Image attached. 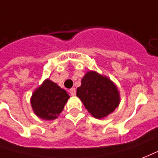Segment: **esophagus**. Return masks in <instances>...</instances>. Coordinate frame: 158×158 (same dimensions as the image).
I'll list each match as a JSON object with an SVG mask.
<instances>
[{
    "label": "esophagus",
    "instance_id": "obj_1",
    "mask_svg": "<svg viewBox=\"0 0 158 158\" xmlns=\"http://www.w3.org/2000/svg\"><path fill=\"white\" fill-rule=\"evenodd\" d=\"M76 89L75 88H71V89H70V94H71V96H75L76 95Z\"/></svg>",
    "mask_w": 158,
    "mask_h": 158
}]
</instances>
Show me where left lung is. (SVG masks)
Returning <instances> with one entry per match:
<instances>
[{"label":"left lung","instance_id":"obj_1","mask_svg":"<svg viewBox=\"0 0 158 158\" xmlns=\"http://www.w3.org/2000/svg\"><path fill=\"white\" fill-rule=\"evenodd\" d=\"M77 96L85 108L97 118H102L114 111L120 98L116 85L107 77L96 71H88L77 87Z\"/></svg>","mask_w":158,"mask_h":158}]
</instances>
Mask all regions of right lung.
I'll return each instance as SVG.
<instances>
[{"label":"right lung","instance_id":"add662e5","mask_svg":"<svg viewBox=\"0 0 158 158\" xmlns=\"http://www.w3.org/2000/svg\"><path fill=\"white\" fill-rule=\"evenodd\" d=\"M69 98L70 96L66 91L52 81L46 79L33 92L31 105L38 117L45 120H53L60 115Z\"/></svg>","mask_w":158,"mask_h":158}]
</instances>
